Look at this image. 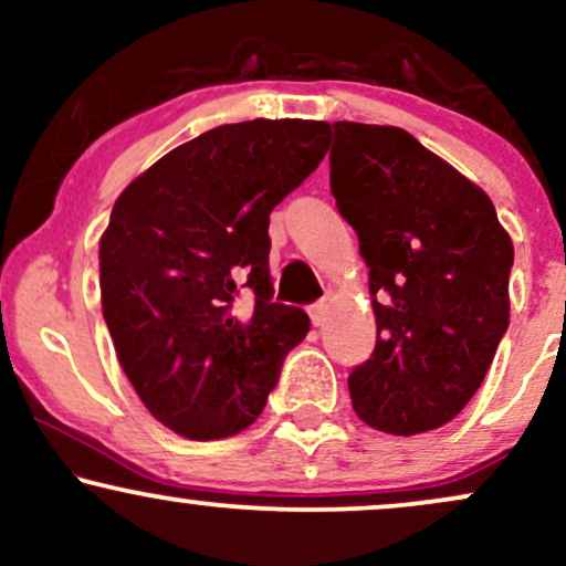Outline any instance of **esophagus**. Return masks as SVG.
<instances>
[{
	"instance_id": "obj_1",
	"label": "esophagus",
	"mask_w": 566,
	"mask_h": 566,
	"mask_svg": "<svg viewBox=\"0 0 566 566\" xmlns=\"http://www.w3.org/2000/svg\"><path fill=\"white\" fill-rule=\"evenodd\" d=\"M308 314H311V322H314V327H322L324 322H327V314H329V305L327 303H314L308 308Z\"/></svg>"
}]
</instances>
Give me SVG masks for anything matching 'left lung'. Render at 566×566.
I'll list each match as a JSON object with an SVG mask.
<instances>
[{
    "mask_svg": "<svg viewBox=\"0 0 566 566\" xmlns=\"http://www.w3.org/2000/svg\"><path fill=\"white\" fill-rule=\"evenodd\" d=\"M329 188L369 265L378 340L354 412L394 437L450 423L509 329L511 237L495 205L399 127L335 122Z\"/></svg>",
    "mask_w": 566,
    "mask_h": 566,
    "instance_id": "obj_1",
    "label": "left lung"
}]
</instances>
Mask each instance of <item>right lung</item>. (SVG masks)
<instances>
[{
	"instance_id": "1",
	"label": "right lung",
	"mask_w": 566,
	"mask_h": 566,
	"mask_svg": "<svg viewBox=\"0 0 566 566\" xmlns=\"http://www.w3.org/2000/svg\"><path fill=\"white\" fill-rule=\"evenodd\" d=\"M327 122L252 119L207 129L116 199L101 239L103 319L140 401L180 437L255 423L303 308L271 303L269 216L319 167ZM247 289L251 311L239 315Z\"/></svg>"
}]
</instances>
